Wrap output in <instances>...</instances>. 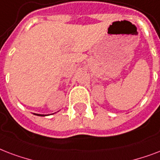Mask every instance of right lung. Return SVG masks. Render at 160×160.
<instances>
[{"instance_id": "right-lung-1", "label": "right lung", "mask_w": 160, "mask_h": 160, "mask_svg": "<svg viewBox=\"0 0 160 160\" xmlns=\"http://www.w3.org/2000/svg\"><path fill=\"white\" fill-rule=\"evenodd\" d=\"M33 114L38 115V116H46V115H44V114H38V113H33Z\"/></svg>"}]
</instances>
